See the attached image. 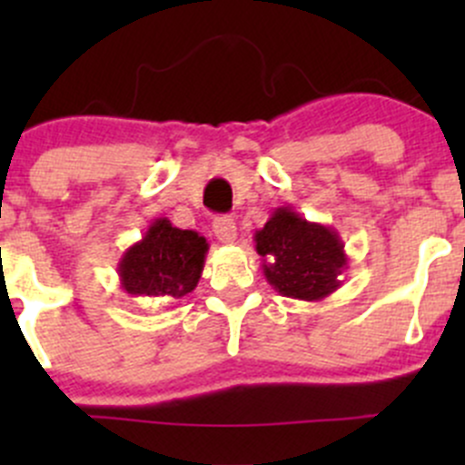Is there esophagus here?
I'll list each match as a JSON object with an SVG mask.
<instances>
[{
	"label": "esophagus",
	"mask_w": 465,
	"mask_h": 465,
	"mask_svg": "<svg viewBox=\"0 0 465 465\" xmlns=\"http://www.w3.org/2000/svg\"><path fill=\"white\" fill-rule=\"evenodd\" d=\"M213 233L220 242L232 245L238 236V229H236V223H233V218H229V215H218V218L213 220Z\"/></svg>",
	"instance_id": "obj_1"
}]
</instances>
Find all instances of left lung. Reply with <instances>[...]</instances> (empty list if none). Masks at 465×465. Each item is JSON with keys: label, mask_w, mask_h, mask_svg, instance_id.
Listing matches in <instances>:
<instances>
[{"label": "left lung", "mask_w": 465, "mask_h": 465, "mask_svg": "<svg viewBox=\"0 0 465 465\" xmlns=\"http://www.w3.org/2000/svg\"><path fill=\"white\" fill-rule=\"evenodd\" d=\"M254 242L267 283L283 297L302 302H320L335 292L349 265L340 233L302 218L290 206L272 211Z\"/></svg>", "instance_id": "left-lung-1"}]
</instances>
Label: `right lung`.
<instances>
[{"instance_id":"1","label":"right lung","mask_w":465,"mask_h":465,"mask_svg":"<svg viewBox=\"0 0 465 465\" xmlns=\"http://www.w3.org/2000/svg\"><path fill=\"white\" fill-rule=\"evenodd\" d=\"M206 252L209 242L198 232L173 227L168 218H154L142 241L119 259L121 290L148 299L186 297L203 276Z\"/></svg>"}]
</instances>
